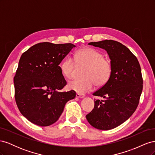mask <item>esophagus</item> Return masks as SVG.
<instances>
[{
    "label": "esophagus",
    "instance_id": "34e87169",
    "mask_svg": "<svg viewBox=\"0 0 155 155\" xmlns=\"http://www.w3.org/2000/svg\"><path fill=\"white\" fill-rule=\"evenodd\" d=\"M76 97L79 98H83L85 97V94H76Z\"/></svg>",
    "mask_w": 155,
    "mask_h": 155
}]
</instances>
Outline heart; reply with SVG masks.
<instances>
[{
	"mask_svg": "<svg viewBox=\"0 0 155 155\" xmlns=\"http://www.w3.org/2000/svg\"><path fill=\"white\" fill-rule=\"evenodd\" d=\"M78 65H85L83 78L70 81L68 88L78 93L83 94L91 91L94 85H104L109 80L112 74V65L109 60L98 50L92 48H83L78 50L74 55ZM75 64L72 58H67L60 64L62 75L67 78L72 76Z\"/></svg>",
	"mask_w": 155,
	"mask_h": 155,
	"instance_id": "1",
	"label": "heart"
}]
</instances>
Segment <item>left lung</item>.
<instances>
[{"instance_id": "1", "label": "left lung", "mask_w": 155, "mask_h": 155, "mask_svg": "<svg viewBox=\"0 0 155 155\" xmlns=\"http://www.w3.org/2000/svg\"><path fill=\"white\" fill-rule=\"evenodd\" d=\"M89 45L107 51L110 59L109 80L93 93L104 100H94L88 122L100 130H110L123 124L137 109L143 88L141 68L137 58L125 46L113 40L91 42Z\"/></svg>"}]
</instances>
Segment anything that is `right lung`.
<instances>
[{"instance_id": "add662e5", "label": "right lung", "mask_w": 155, "mask_h": 155, "mask_svg": "<svg viewBox=\"0 0 155 155\" xmlns=\"http://www.w3.org/2000/svg\"><path fill=\"white\" fill-rule=\"evenodd\" d=\"M76 45L41 43L23 53L13 79L16 104L30 122L49 126L58 120L76 92H61L67 81L59 64Z\"/></svg>"}]
</instances>
